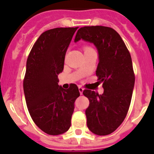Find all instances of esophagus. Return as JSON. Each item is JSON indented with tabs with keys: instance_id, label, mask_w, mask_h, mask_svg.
<instances>
[{
	"instance_id": "34e87169",
	"label": "esophagus",
	"mask_w": 154,
	"mask_h": 154,
	"mask_svg": "<svg viewBox=\"0 0 154 154\" xmlns=\"http://www.w3.org/2000/svg\"><path fill=\"white\" fill-rule=\"evenodd\" d=\"M83 91H84V88L80 86V87H79V92H80V95L83 94Z\"/></svg>"
}]
</instances>
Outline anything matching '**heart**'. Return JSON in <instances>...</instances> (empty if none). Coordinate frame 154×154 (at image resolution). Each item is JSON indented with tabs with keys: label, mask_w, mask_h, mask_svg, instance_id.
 I'll return each mask as SVG.
<instances>
[{
	"label": "heart",
	"mask_w": 154,
	"mask_h": 154,
	"mask_svg": "<svg viewBox=\"0 0 154 154\" xmlns=\"http://www.w3.org/2000/svg\"><path fill=\"white\" fill-rule=\"evenodd\" d=\"M88 48H90V47H89V46H84V49L87 50V49H88Z\"/></svg>",
	"instance_id": "b5f03b06"
}]
</instances>
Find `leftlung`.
Segmentation results:
<instances>
[{
  "label": "left lung",
  "mask_w": 154,
  "mask_h": 154,
  "mask_svg": "<svg viewBox=\"0 0 154 154\" xmlns=\"http://www.w3.org/2000/svg\"><path fill=\"white\" fill-rule=\"evenodd\" d=\"M80 38L97 48L100 62L96 74L104 89L102 95L90 90L83 92L90 101L87 127L95 134L108 135L121 125L128 112L135 80L131 57L120 35L110 27H82L74 41Z\"/></svg>",
  "instance_id": "left-lung-1"
}]
</instances>
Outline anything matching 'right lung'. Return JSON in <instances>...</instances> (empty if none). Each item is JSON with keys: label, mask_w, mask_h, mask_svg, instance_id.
Masks as SVG:
<instances>
[{"label": "right lung", "mask_w": 154, "mask_h": 154, "mask_svg": "<svg viewBox=\"0 0 154 154\" xmlns=\"http://www.w3.org/2000/svg\"><path fill=\"white\" fill-rule=\"evenodd\" d=\"M78 27L54 28L41 34L30 51L23 79L26 103L32 119L45 133L58 135L70 127L74 102L80 96L72 84L60 87L66 51Z\"/></svg>", "instance_id": "right-lung-1"}]
</instances>
